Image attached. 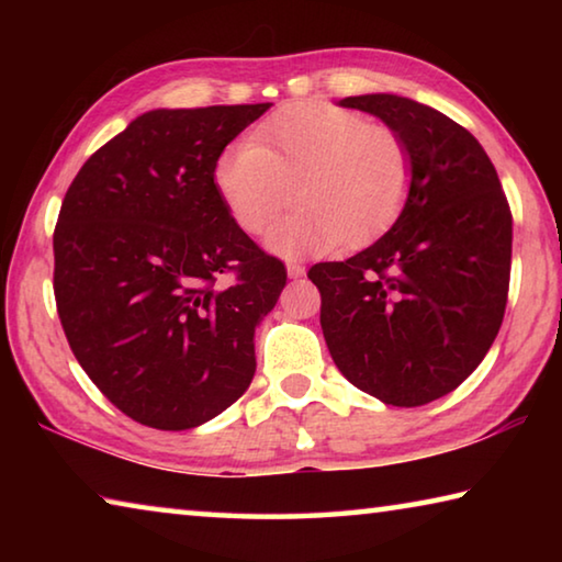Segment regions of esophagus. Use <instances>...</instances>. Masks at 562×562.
I'll return each instance as SVG.
<instances>
[{
    "label": "esophagus",
    "mask_w": 562,
    "mask_h": 562,
    "mask_svg": "<svg viewBox=\"0 0 562 562\" xmlns=\"http://www.w3.org/2000/svg\"><path fill=\"white\" fill-rule=\"evenodd\" d=\"M307 272L304 270V265H300V262H288V274L292 280H297V278H302V274Z\"/></svg>",
    "instance_id": "esophagus-1"
}]
</instances>
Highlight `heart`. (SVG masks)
<instances>
[{
    "label": "heart",
    "instance_id": "b5f03b06",
    "mask_svg": "<svg viewBox=\"0 0 562 562\" xmlns=\"http://www.w3.org/2000/svg\"><path fill=\"white\" fill-rule=\"evenodd\" d=\"M215 188L245 233L274 227V252L361 245L396 221L412 188V156L396 131L325 101H300L233 140L215 160Z\"/></svg>",
    "mask_w": 562,
    "mask_h": 562
}]
</instances>
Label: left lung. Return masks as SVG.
Wrapping results in <instances>:
<instances>
[{
  "instance_id": "8db88e82",
  "label": "left lung",
  "mask_w": 562,
  "mask_h": 562,
  "mask_svg": "<svg viewBox=\"0 0 562 562\" xmlns=\"http://www.w3.org/2000/svg\"><path fill=\"white\" fill-rule=\"evenodd\" d=\"M382 119L412 156L396 223L345 262L307 278L341 374L392 406L453 392L496 339L508 302L513 217L486 150L469 131L394 93L339 101Z\"/></svg>"
}]
</instances>
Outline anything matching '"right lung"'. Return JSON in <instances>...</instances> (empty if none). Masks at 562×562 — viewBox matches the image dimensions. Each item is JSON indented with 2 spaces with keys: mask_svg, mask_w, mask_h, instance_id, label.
Returning a JSON list of instances; mask_svg holds the SVG:
<instances>
[{
  "mask_svg": "<svg viewBox=\"0 0 562 562\" xmlns=\"http://www.w3.org/2000/svg\"><path fill=\"white\" fill-rule=\"evenodd\" d=\"M270 106L148 111L64 195L54 231L64 335L101 394L150 429L211 422L255 376V327L288 272L235 223L213 170Z\"/></svg>",
  "mask_w": 562,
  "mask_h": 562,
  "instance_id": "1",
  "label": "right lung"
}]
</instances>
